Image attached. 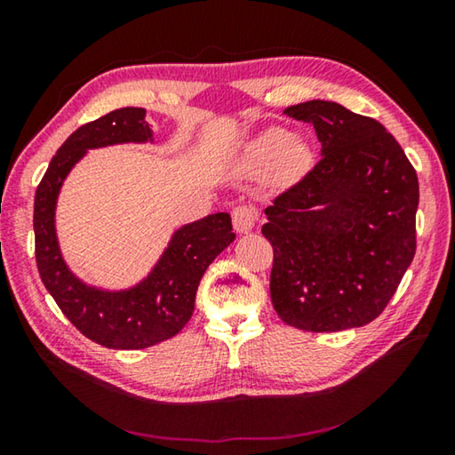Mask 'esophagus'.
<instances>
[{
  "label": "esophagus",
  "mask_w": 455,
  "mask_h": 455,
  "mask_svg": "<svg viewBox=\"0 0 455 455\" xmlns=\"http://www.w3.org/2000/svg\"><path fill=\"white\" fill-rule=\"evenodd\" d=\"M259 220V212L252 209V206H236L233 211V227L236 233H249V230L255 228Z\"/></svg>",
  "instance_id": "34e87169"
}]
</instances>
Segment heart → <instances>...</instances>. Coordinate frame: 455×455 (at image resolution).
I'll list each match as a JSON object with an SVG mask.
<instances>
[{
  "instance_id": "b5f03b06",
  "label": "heart",
  "mask_w": 455,
  "mask_h": 455,
  "mask_svg": "<svg viewBox=\"0 0 455 455\" xmlns=\"http://www.w3.org/2000/svg\"><path fill=\"white\" fill-rule=\"evenodd\" d=\"M309 148L295 140L289 130L268 128L252 138L246 146V163L252 168H268L275 164L281 179H295L309 166Z\"/></svg>"
}]
</instances>
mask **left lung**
Listing matches in <instances>:
<instances>
[{
    "label": "left lung",
    "instance_id": "1",
    "mask_svg": "<svg viewBox=\"0 0 455 455\" xmlns=\"http://www.w3.org/2000/svg\"><path fill=\"white\" fill-rule=\"evenodd\" d=\"M321 160L267 206L271 301L291 327L331 333L379 317L415 255L418 174L383 124L327 100L289 106Z\"/></svg>",
    "mask_w": 455,
    "mask_h": 455
}]
</instances>
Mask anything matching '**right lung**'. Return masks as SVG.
<instances>
[{
    "instance_id": "right-lung-1",
    "label": "right lung",
    "mask_w": 455,
    "mask_h": 455,
    "mask_svg": "<svg viewBox=\"0 0 455 455\" xmlns=\"http://www.w3.org/2000/svg\"><path fill=\"white\" fill-rule=\"evenodd\" d=\"M144 116V108H120L80 126L52 158L34 200L36 263L42 283L72 325L108 349H144L179 333L195 311L204 271L235 241L228 212L188 222L172 235L148 276L124 291L90 287L68 268L56 236L61 184L92 148L154 142Z\"/></svg>"
}]
</instances>
